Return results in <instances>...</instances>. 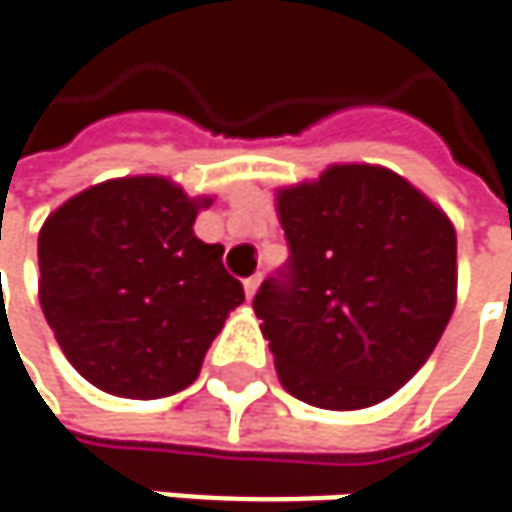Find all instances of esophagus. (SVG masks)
<instances>
[{
	"mask_svg": "<svg viewBox=\"0 0 512 512\" xmlns=\"http://www.w3.org/2000/svg\"><path fill=\"white\" fill-rule=\"evenodd\" d=\"M257 286H260V275H252V278L243 280V289H246V298H249V300L255 298Z\"/></svg>",
	"mask_w": 512,
	"mask_h": 512,
	"instance_id": "1",
	"label": "esophagus"
}]
</instances>
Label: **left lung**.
Returning a JSON list of instances; mask_svg holds the SVG:
<instances>
[{
  "mask_svg": "<svg viewBox=\"0 0 512 512\" xmlns=\"http://www.w3.org/2000/svg\"><path fill=\"white\" fill-rule=\"evenodd\" d=\"M289 260L255 315L280 384L321 410H364L404 387L456 309V229L401 174L329 166L278 191Z\"/></svg>",
  "mask_w": 512,
  "mask_h": 512,
  "instance_id": "1",
  "label": "left lung"
}]
</instances>
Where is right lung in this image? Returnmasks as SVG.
Listing matches in <instances>:
<instances>
[{
    "mask_svg": "<svg viewBox=\"0 0 512 512\" xmlns=\"http://www.w3.org/2000/svg\"><path fill=\"white\" fill-rule=\"evenodd\" d=\"M212 197L166 177H120L79 191L39 232V303L85 381L120 398H166L194 384L243 286L223 246L194 234Z\"/></svg>",
    "mask_w": 512,
    "mask_h": 512,
    "instance_id": "add662e5",
    "label": "right lung"
}]
</instances>
